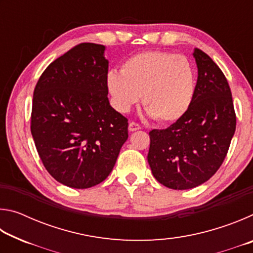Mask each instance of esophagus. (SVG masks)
<instances>
[{
	"mask_svg": "<svg viewBox=\"0 0 253 253\" xmlns=\"http://www.w3.org/2000/svg\"><path fill=\"white\" fill-rule=\"evenodd\" d=\"M139 129H140V126L137 123L131 122V123H129V125H128V130L129 131H136Z\"/></svg>",
	"mask_w": 253,
	"mask_h": 253,
	"instance_id": "34e87169",
	"label": "esophagus"
}]
</instances>
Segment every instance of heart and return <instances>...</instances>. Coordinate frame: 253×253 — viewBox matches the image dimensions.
I'll return each instance as SVG.
<instances>
[{
    "label": "heart",
    "mask_w": 253,
    "mask_h": 253,
    "mask_svg": "<svg viewBox=\"0 0 253 253\" xmlns=\"http://www.w3.org/2000/svg\"><path fill=\"white\" fill-rule=\"evenodd\" d=\"M106 84L119 113L126 114L140 99L149 117L174 123L190 109L195 93V75L182 55L145 51L126 60L122 72L110 70Z\"/></svg>",
    "instance_id": "1"
}]
</instances>
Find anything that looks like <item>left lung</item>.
<instances>
[{
    "mask_svg": "<svg viewBox=\"0 0 253 253\" xmlns=\"http://www.w3.org/2000/svg\"><path fill=\"white\" fill-rule=\"evenodd\" d=\"M198 81L190 109L166 129L149 131L148 164L158 182L188 190L211 178L223 163L237 118L223 72L207 53L194 49Z\"/></svg>",
    "mask_w": 253,
    "mask_h": 253,
    "instance_id": "obj_1",
    "label": "left lung"
}]
</instances>
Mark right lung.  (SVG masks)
Here are the masks:
<instances>
[{"instance_id":"obj_1","label":"right lung","mask_w":253,"mask_h":253,"mask_svg":"<svg viewBox=\"0 0 253 253\" xmlns=\"http://www.w3.org/2000/svg\"><path fill=\"white\" fill-rule=\"evenodd\" d=\"M106 46L81 43L49 65L33 92L31 132L55 181L88 188L108 177L128 138V121L110 106Z\"/></svg>"}]
</instances>
